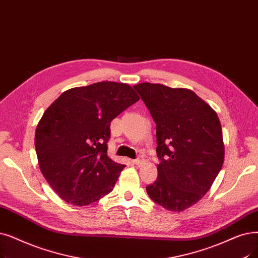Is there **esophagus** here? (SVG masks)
Segmentation results:
<instances>
[{
	"label": "esophagus",
	"instance_id": "obj_1",
	"mask_svg": "<svg viewBox=\"0 0 258 258\" xmlns=\"http://www.w3.org/2000/svg\"><path fill=\"white\" fill-rule=\"evenodd\" d=\"M134 163H135L136 165H140V164L142 163V158H141V156H139L138 158H136L135 160H134Z\"/></svg>",
	"mask_w": 258,
	"mask_h": 258
}]
</instances>
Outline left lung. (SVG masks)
<instances>
[{
    "instance_id": "left-lung-1",
    "label": "left lung",
    "mask_w": 258,
    "mask_h": 258,
    "mask_svg": "<svg viewBox=\"0 0 258 258\" xmlns=\"http://www.w3.org/2000/svg\"><path fill=\"white\" fill-rule=\"evenodd\" d=\"M156 123L158 177L147 186L155 204L173 212L195 205L209 191L225 158L216 111L194 92L162 84L134 86Z\"/></svg>"
}]
</instances>
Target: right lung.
Masks as SVG:
<instances>
[{
    "mask_svg": "<svg viewBox=\"0 0 258 258\" xmlns=\"http://www.w3.org/2000/svg\"><path fill=\"white\" fill-rule=\"evenodd\" d=\"M139 96L125 83L98 82L64 92L39 121L35 147L40 170L73 206H87L113 191L124 164L107 156L110 122Z\"/></svg>",
    "mask_w": 258,
    "mask_h": 258,
    "instance_id": "right-lung-1",
    "label": "right lung"
}]
</instances>
